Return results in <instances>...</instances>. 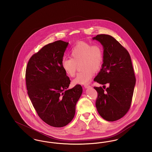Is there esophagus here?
<instances>
[{"label":"esophagus","instance_id":"esophagus-1","mask_svg":"<svg viewBox=\"0 0 152 152\" xmlns=\"http://www.w3.org/2000/svg\"><path fill=\"white\" fill-rule=\"evenodd\" d=\"M91 86H89V85H84V88H90Z\"/></svg>","mask_w":152,"mask_h":152}]
</instances>
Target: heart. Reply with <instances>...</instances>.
<instances>
[{
	"label": "heart",
	"instance_id": "1",
	"mask_svg": "<svg viewBox=\"0 0 152 152\" xmlns=\"http://www.w3.org/2000/svg\"><path fill=\"white\" fill-rule=\"evenodd\" d=\"M71 57L63 58L61 65L65 73L70 77L75 76L77 65L80 64L83 70L73 80L74 85H87L94 76V72L101 70L104 61L103 49L99 44L80 42L71 51Z\"/></svg>",
	"mask_w": 152,
	"mask_h": 152
}]
</instances>
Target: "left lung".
Returning a JSON list of instances; mask_svg holds the SVG:
<instances>
[{"mask_svg": "<svg viewBox=\"0 0 152 152\" xmlns=\"http://www.w3.org/2000/svg\"><path fill=\"white\" fill-rule=\"evenodd\" d=\"M93 40L99 41L104 48L102 66L94 81L109 84L105 91L102 87H94L98 94L96 107L104 120L115 121L126 114L132 100L136 77L130 55L112 36L100 34Z\"/></svg>", "mask_w": 152, "mask_h": 152, "instance_id": "8db88e82", "label": "left lung"}]
</instances>
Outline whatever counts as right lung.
<instances>
[{"mask_svg": "<svg viewBox=\"0 0 152 152\" xmlns=\"http://www.w3.org/2000/svg\"><path fill=\"white\" fill-rule=\"evenodd\" d=\"M68 42L48 44L29 58L26 81L31 101L39 117L49 125L61 128L72 120L83 92L80 85L67 89L71 80L61 65Z\"/></svg>", "mask_w": 152, "mask_h": 152, "instance_id": "obj_1", "label": "right lung"}]
</instances>
